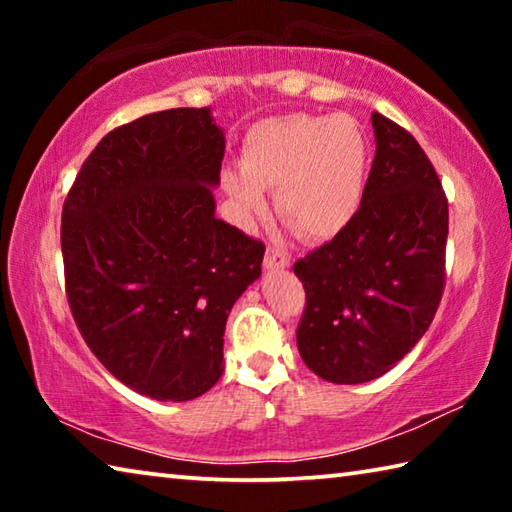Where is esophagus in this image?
I'll return each mask as SVG.
<instances>
[{
  "mask_svg": "<svg viewBox=\"0 0 512 512\" xmlns=\"http://www.w3.org/2000/svg\"><path fill=\"white\" fill-rule=\"evenodd\" d=\"M264 264L266 268H271V271H280V268H287L291 264V257L289 253H284L282 248H268Z\"/></svg>",
  "mask_w": 512,
  "mask_h": 512,
  "instance_id": "1",
  "label": "esophagus"
}]
</instances>
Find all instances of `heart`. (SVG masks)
Segmentation results:
<instances>
[{"label":"heart","mask_w":512,"mask_h":512,"mask_svg":"<svg viewBox=\"0 0 512 512\" xmlns=\"http://www.w3.org/2000/svg\"><path fill=\"white\" fill-rule=\"evenodd\" d=\"M241 171H225L223 187L239 219H262L264 192H277V214L305 241H327L357 214L366 180V142L345 117L291 115L268 119L246 135Z\"/></svg>","instance_id":"1"}]
</instances>
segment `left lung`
I'll return each instance as SVG.
<instances>
[{
    "label": "left lung",
    "instance_id": "8db88e82",
    "mask_svg": "<svg viewBox=\"0 0 512 512\" xmlns=\"http://www.w3.org/2000/svg\"><path fill=\"white\" fill-rule=\"evenodd\" d=\"M377 151L352 221L293 264L305 287L302 361L334 384L391 370L427 332L445 291L449 210L418 140L372 112Z\"/></svg>",
    "mask_w": 512,
    "mask_h": 512
}]
</instances>
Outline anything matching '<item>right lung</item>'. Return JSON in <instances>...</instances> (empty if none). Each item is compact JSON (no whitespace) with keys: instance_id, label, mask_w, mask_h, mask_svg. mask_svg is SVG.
Returning a JSON list of instances; mask_svg holds the SVG:
<instances>
[{"instance_id":"1","label":"right lung","mask_w":512,"mask_h":512,"mask_svg":"<svg viewBox=\"0 0 512 512\" xmlns=\"http://www.w3.org/2000/svg\"><path fill=\"white\" fill-rule=\"evenodd\" d=\"M223 131L207 108L117 126L63 205L65 293L112 377L160 402L203 395L223 372L225 320L266 246L214 216Z\"/></svg>"}]
</instances>
